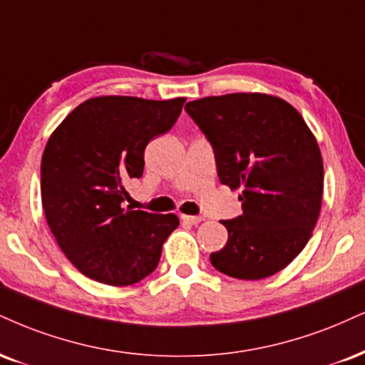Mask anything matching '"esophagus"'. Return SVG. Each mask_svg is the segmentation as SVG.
<instances>
[{"instance_id":"esophagus-1","label":"esophagus","mask_w":365,"mask_h":365,"mask_svg":"<svg viewBox=\"0 0 365 365\" xmlns=\"http://www.w3.org/2000/svg\"><path fill=\"white\" fill-rule=\"evenodd\" d=\"M182 221L183 222H190V225H199L202 221V217L199 216H187V214H182Z\"/></svg>"}]
</instances>
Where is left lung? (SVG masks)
I'll return each mask as SVG.
<instances>
[{
  "mask_svg": "<svg viewBox=\"0 0 365 365\" xmlns=\"http://www.w3.org/2000/svg\"><path fill=\"white\" fill-rule=\"evenodd\" d=\"M214 148L217 177L241 188L243 214L222 221L210 263L235 279L277 274L306 247L322 210L323 158L301 113L279 96L230 93L185 105Z\"/></svg>",
  "mask_w": 365,
  "mask_h": 365,
  "instance_id": "1",
  "label": "left lung"
}]
</instances>
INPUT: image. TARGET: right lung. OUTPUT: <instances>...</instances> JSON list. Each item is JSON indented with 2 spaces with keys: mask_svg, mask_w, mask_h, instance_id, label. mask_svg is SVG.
Here are the masks:
<instances>
[{
  "mask_svg": "<svg viewBox=\"0 0 365 365\" xmlns=\"http://www.w3.org/2000/svg\"><path fill=\"white\" fill-rule=\"evenodd\" d=\"M185 100L95 96L51 134L41 165L42 207L59 248L86 277L124 287L158 267L180 219L122 207L124 185L143 177L144 148L168 133Z\"/></svg>",
  "mask_w": 365,
  "mask_h": 365,
  "instance_id": "add662e5",
  "label": "right lung"
}]
</instances>
